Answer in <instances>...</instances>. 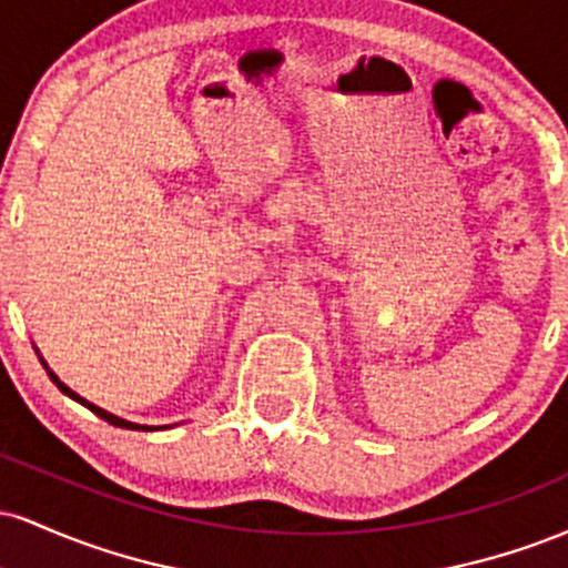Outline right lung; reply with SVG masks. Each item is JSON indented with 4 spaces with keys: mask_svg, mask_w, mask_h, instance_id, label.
Instances as JSON below:
<instances>
[{
    "mask_svg": "<svg viewBox=\"0 0 568 568\" xmlns=\"http://www.w3.org/2000/svg\"><path fill=\"white\" fill-rule=\"evenodd\" d=\"M39 361H42V357H39ZM42 366H44V368H48V363H44V361H42ZM48 376H50V379H53V382L58 384V389H61V393H63V395H69V397H71V400L82 403V406H84V408H90V410H93V414H95V416H101V419H103V422H109V425H114V427H125V429H146V433H152V429H162V427L135 425V422H125V419H120V416H114V414H109V410H103V408H98V406H93V403H90V400H84V397H80V395H77V393H74V389H69V387H67V384H63L61 379H58V376H55V374H53V371H50V368H48Z\"/></svg>",
    "mask_w": 568,
    "mask_h": 568,
    "instance_id": "1",
    "label": "right lung"
}]
</instances>
